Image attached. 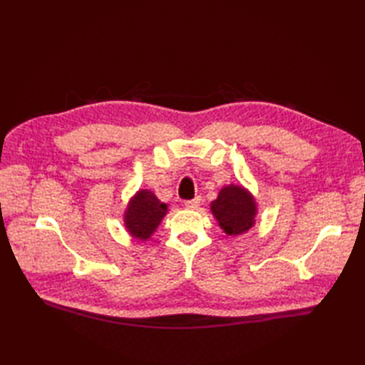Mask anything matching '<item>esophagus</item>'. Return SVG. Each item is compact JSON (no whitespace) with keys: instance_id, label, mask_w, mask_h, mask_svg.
Instances as JSON below:
<instances>
[{"instance_id":"34e87169","label":"esophagus","mask_w":365,"mask_h":365,"mask_svg":"<svg viewBox=\"0 0 365 365\" xmlns=\"http://www.w3.org/2000/svg\"><path fill=\"white\" fill-rule=\"evenodd\" d=\"M199 205H200V197H195V199L187 200V202H185V207L190 208V210H195V208H197Z\"/></svg>"}]
</instances>
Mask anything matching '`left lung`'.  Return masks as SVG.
<instances>
[{
    "instance_id": "obj_1",
    "label": "left lung",
    "mask_w": 365,
    "mask_h": 365,
    "mask_svg": "<svg viewBox=\"0 0 365 365\" xmlns=\"http://www.w3.org/2000/svg\"><path fill=\"white\" fill-rule=\"evenodd\" d=\"M210 210L218 221L220 227L227 235H242L250 230L255 222L257 205L252 195L242 185H227L221 188Z\"/></svg>"
}]
</instances>
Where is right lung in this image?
<instances>
[{
    "label": "right lung",
    "instance_id": "add662e5",
    "mask_svg": "<svg viewBox=\"0 0 365 365\" xmlns=\"http://www.w3.org/2000/svg\"><path fill=\"white\" fill-rule=\"evenodd\" d=\"M166 213L168 205L160 202L152 191L139 190L130 199L127 210L123 213V224L131 237L145 242L157 230Z\"/></svg>",
    "mask_w": 365,
    "mask_h": 365
}]
</instances>
